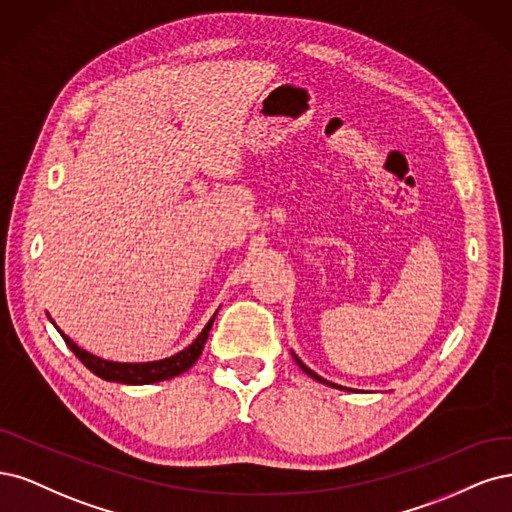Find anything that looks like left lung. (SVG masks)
Listing matches in <instances>:
<instances>
[{"label": "left lung", "instance_id": "8db88e82", "mask_svg": "<svg viewBox=\"0 0 512 512\" xmlns=\"http://www.w3.org/2000/svg\"><path fill=\"white\" fill-rule=\"evenodd\" d=\"M293 355V359H295V364H298L310 378H315V381H319V383H323V385H329V387H334V389H342V391H355V389H346V387H342V385H336V383H329V381H325V378H321L317 372H312L306 364H304V361L298 357V355H295V353H291Z\"/></svg>", "mask_w": 512, "mask_h": 512}]
</instances>
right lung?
<instances>
[{"instance_id":"right-lung-1","label":"right lung","mask_w":512,"mask_h":512,"mask_svg":"<svg viewBox=\"0 0 512 512\" xmlns=\"http://www.w3.org/2000/svg\"><path fill=\"white\" fill-rule=\"evenodd\" d=\"M219 312V310H217ZM217 312L210 317V321L204 325V329L197 338L187 346V349L178 351L172 357L166 359H157V361H142V364H121V361H108L97 357L85 349H80V346L70 340V336H65L61 329L55 325V321L51 319V323L57 327V332L61 334V338L65 340V344L70 346V351L85 364L95 376L104 378V381L110 383H123V385H151V383H159V381H168V378H174L178 374L187 372L197 359H200L202 351H204V344L208 340V332L214 323V317H217Z\"/></svg>"}]
</instances>
